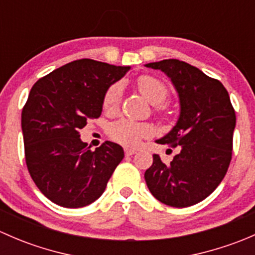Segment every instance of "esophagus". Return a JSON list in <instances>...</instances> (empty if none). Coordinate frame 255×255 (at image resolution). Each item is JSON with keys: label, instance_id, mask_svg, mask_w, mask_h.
Instances as JSON below:
<instances>
[{"label": "esophagus", "instance_id": "obj_1", "mask_svg": "<svg viewBox=\"0 0 255 255\" xmlns=\"http://www.w3.org/2000/svg\"><path fill=\"white\" fill-rule=\"evenodd\" d=\"M135 153H137V150H135V149H130V148H126L125 149V154L127 156L133 155V154H135Z\"/></svg>", "mask_w": 255, "mask_h": 255}]
</instances>
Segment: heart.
I'll return each instance as SVG.
<instances>
[{"mask_svg":"<svg viewBox=\"0 0 255 255\" xmlns=\"http://www.w3.org/2000/svg\"><path fill=\"white\" fill-rule=\"evenodd\" d=\"M137 87L140 94L153 105H159L165 101L169 94L165 85L160 80L150 75H143L138 78ZM121 95H122L121 85H112L105 94L104 109L107 111L117 109L121 101ZM151 133H153L151 126L126 120V118L116 121L109 127L110 137L116 142L128 146L137 145L143 138L150 137Z\"/></svg>","mask_w":255,"mask_h":255,"instance_id":"obj_1","label":"heart"}]
</instances>
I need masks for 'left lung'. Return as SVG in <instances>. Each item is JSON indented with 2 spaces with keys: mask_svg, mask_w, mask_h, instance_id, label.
Instances as JSON below:
<instances>
[{
  "mask_svg": "<svg viewBox=\"0 0 255 255\" xmlns=\"http://www.w3.org/2000/svg\"><path fill=\"white\" fill-rule=\"evenodd\" d=\"M161 70L179 96L180 115L159 144L180 146L170 164L158 154L144 174L156 200L171 207H189L205 200L221 184L232 159L236 113L230 95L218 80L176 59L145 64Z\"/></svg>",
  "mask_w": 255,
  "mask_h": 255,
  "instance_id": "obj_1",
  "label": "left lung"
}]
</instances>
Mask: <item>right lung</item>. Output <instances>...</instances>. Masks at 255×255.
<instances>
[{"instance_id":"1","label":"right lung","mask_w":255,"mask_h":255,"mask_svg":"<svg viewBox=\"0 0 255 255\" xmlns=\"http://www.w3.org/2000/svg\"><path fill=\"white\" fill-rule=\"evenodd\" d=\"M129 69L80 59L33 85L22 111L25 163L38 189L54 204L79 208L104 194L125 151L109 140L90 150L79 130L101 116L106 91Z\"/></svg>"}]
</instances>
